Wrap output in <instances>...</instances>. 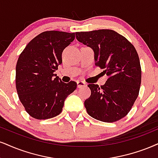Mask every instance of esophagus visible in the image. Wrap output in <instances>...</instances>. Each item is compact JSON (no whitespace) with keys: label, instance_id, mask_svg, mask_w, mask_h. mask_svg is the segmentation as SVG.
Returning <instances> with one entry per match:
<instances>
[{"label":"esophagus","instance_id":"obj_1","mask_svg":"<svg viewBox=\"0 0 158 158\" xmlns=\"http://www.w3.org/2000/svg\"><path fill=\"white\" fill-rule=\"evenodd\" d=\"M77 88H83V87L85 86V83L83 82V81H77Z\"/></svg>","mask_w":158,"mask_h":158}]
</instances>
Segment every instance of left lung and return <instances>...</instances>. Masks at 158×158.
I'll list each match as a JSON object with an SVG mask.
<instances>
[{"label":"left lung","instance_id":"8db88e82","mask_svg":"<svg viewBox=\"0 0 158 158\" xmlns=\"http://www.w3.org/2000/svg\"><path fill=\"white\" fill-rule=\"evenodd\" d=\"M80 42L94 50L95 65L108 75L106 84H89L84 106L89 116L114 122L131 110L140 90L141 69L137 51L124 36L109 29L75 33Z\"/></svg>","mask_w":158,"mask_h":158}]
</instances>
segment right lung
I'll list each match as a JSON object with an SVG mask.
<instances>
[{
  "label": "right lung",
  "instance_id": "add662e5",
  "mask_svg": "<svg viewBox=\"0 0 158 158\" xmlns=\"http://www.w3.org/2000/svg\"><path fill=\"white\" fill-rule=\"evenodd\" d=\"M75 33L49 31L27 44L16 65V89L26 112L36 119H48L62 111L68 95L77 88L65 83L54 72L62 63V52L75 40Z\"/></svg>",
  "mask_w": 158,
  "mask_h": 158
}]
</instances>
